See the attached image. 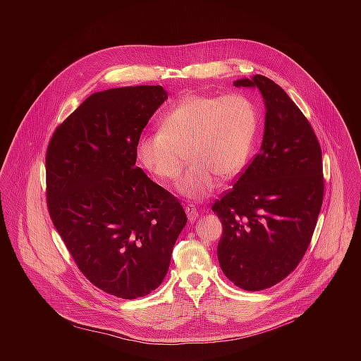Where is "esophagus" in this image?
I'll return each instance as SVG.
<instances>
[{
  "label": "esophagus",
  "instance_id": "esophagus-1",
  "mask_svg": "<svg viewBox=\"0 0 361 361\" xmlns=\"http://www.w3.org/2000/svg\"><path fill=\"white\" fill-rule=\"evenodd\" d=\"M185 211H186L188 218H189V221H190V222H193V221H196V219H197L199 212H197V208L193 206V204H189V206L185 207Z\"/></svg>",
  "mask_w": 361,
  "mask_h": 361
}]
</instances>
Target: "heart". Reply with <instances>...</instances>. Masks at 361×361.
Here are the masks:
<instances>
[{
  "label": "heart",
  "mask_w": 361,
  "mask_h": 361,
  "mask_svg": "<svg viewBox=\"0 0 361 361\" xmlns=\"http://www.w3.org/2000/svg\"><path fill=\"white\" fill-rule=\"evenodd\" d=\"M257 126V108L243 94H190L162 116L161 129L139 139L137 157L157 178L176 180L183 168L182 150H188L192 164L178 190L200 200L216 189L218 176L226 179L242 171Z\"/></svg>",
  "instance_id": "heart-1"
}]
</instances>
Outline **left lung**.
<instances>
[{"mask_svg":"<svg viewBox=\"0 0 361 361\" xmlns=\"http://www.w3.org/2000/svg\"><path fill=\"white\" fill-rule=\"evenodd\" d=\"M257 89L265 105L259 153L212 211L222 222L218 261L236 286L256 292L286 278L305 256L324 196L322 155L298 105L271 79L233 82Z\"/></svg>","mask_w":361,"mask_h":361,"instance_id":"8db88e82","label":"left lung"}]
</instances>
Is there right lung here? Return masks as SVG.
Returning <instances> with one entry per match:
<instances>
[{
	"mask_svg": "<svg viewBox=\"0 0 361 361\" xmlns=\"http://www.w3.org/2000/svg\"><path fill=\"white\" fill-rule=\"evenodd\" d=\"M166 99L162 86L93 93L47 149L52 224L85 276L122 299L161 285L188 222L178 199L135 165L140 135Z\"/></svg>",
	"mask_w": 361,
	"mask_h": 361,
	"instance_id": "1",
	"label": "right lung"
}]
</instances>
